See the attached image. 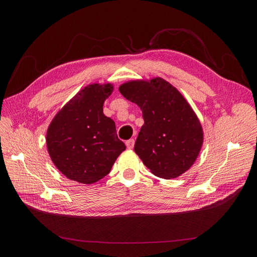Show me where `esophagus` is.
Segmentation results:
<instances>
[{
	"label": "esophagus",
	"mask_w": 257,
	"mask_h": 257,
	"mask_svg": "<svg viewBox=\"0 0 257 257\" xmlns=\"http://www.w3.org/2000/svg\"><path fill=\"white\" fill-rule=\"evenodd\" d=\"M134 144H135L134 138H131V139H128V141L125 142V145H126V147L128 148V149H133Z\"/></svg>",
	"instance_id": "obj_1"
}]
</instances>
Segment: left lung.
Listing matches in <instances>:
<instances>
[{"instance_id":"8db88e82","label":"left lung","mask_w":257,"mask_h":257,"mask_svg":"<svg viewBox=\"0 0 257 257\" xmlns=\"http://www.w3.org/2000/svg\"><path fill=\"white\" fill-rule=\"evenodd\" d=\"M121 94L143 111L145 124L134 150L155 176L177 178L196 161L203 145V128L195 112L175 87L162 78L131 81Z\"/></svg>"}]
</instances>
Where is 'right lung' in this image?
Masks as SVG:
<instances>
[{
	"mask_svg": "<svg viewBox=\"0 0 257 257\" xmlns=\"http://www.w3.org/2000/svg\"><path fill=\"white\" fill-rule=\"evenodd\" d=\"M112 85L90 84L54 116L47 131V148L53 164L71 180L92 184L110 173L125 145L115 124L103 112Z\"/></svg>",
	"mask_w": 257,
	"mask_h": 257,
	"instance_id": "add662e5",
	"label": "right lung"
}]
</instances>
